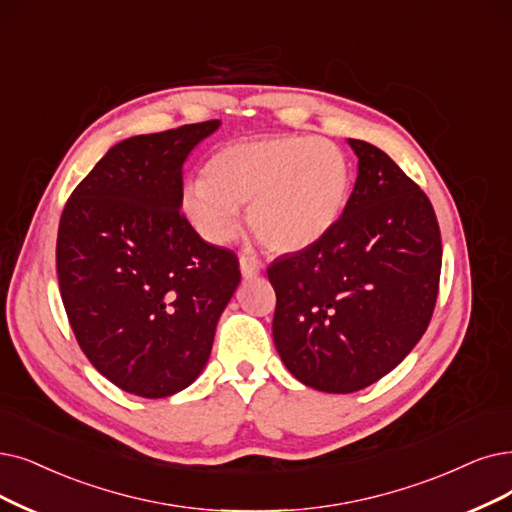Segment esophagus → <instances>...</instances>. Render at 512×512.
I'll use <instances>...</instances> for the list:
<instances>
[{"instance_id": "esophagus-1", "label": "esophagus", "mask_w": 512, "mask_h": 512, "mask_svg": "<svg viewBox=\"0 0 512 512\" xmlns=\"http://www.w3.org/2000/svg\"><path fill=\"white\" fill-rule=\"evenodd\" d=\"M239 269H241V275L248 279V277H256L262 269V264L256 256H250V254H243L239 258Z\"/></svg>"}]
</instances>
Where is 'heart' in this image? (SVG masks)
<instances>
[{
	"label": "heart",
	"mask_w": 512,
	"mask_h": 512,
	"mask_svg": "<svg viewBox=\"0 0 512 512\" xmlns=\"http://www.w3.org/2000/svg\"><path fill=\"white\" fill-rule=\"evenodd\" d=\"M351 189V163L332 140L304 134L237 140L206 163V178L185 182L180 206L210 243L229 241L239 206L273 252L311 248L334 229Z\"/></svg>",
	"instance_id": "obj_1"
}]
</instances>
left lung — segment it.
I'll list each match as a JSON object with an SVG mask.
<instances>
[{
	"label": "left lung",
	"mask_w": 512,
	"mask_h": 512,
	"mask_svg": "<svg viewBox=\"0 0 512 512\" xmlns=\"http://www.w3.org/2000/svg\"><path fill=\"white\" fill-rule=\"evenodd\" d=\"M344 212L315 245L277 258L273 340L302 384L355 393L410 355L431 323L441 275V233L431 201L370 142Z\"/></svg>",
	"instance_id": "8db88e82"
}]
</instances>
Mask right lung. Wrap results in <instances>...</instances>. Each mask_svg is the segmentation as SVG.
<instances>
[{
	"label": "right lung",
	"mask_w": 512,
	"mask_h": 512,
	"mask_svg": "<svg viewBox=\"0 0 512 512\" xmlns=\"http://www.w3.org/2000/svg\"><path fill=\"white\" fill-rule=\"evenodd\" d=\"M218 128L212 119L117 142L60 216L56 271L73 334L102 376L138 397L195 382L241 281L237 256L180 212L182 163Z\"/></svg>",
	"instance_id": "1"
}]
</instances>
